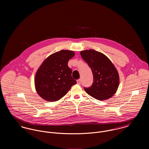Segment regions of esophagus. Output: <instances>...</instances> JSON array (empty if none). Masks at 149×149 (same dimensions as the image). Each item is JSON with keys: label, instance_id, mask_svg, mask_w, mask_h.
Wrapping results in <instances>:
<instances>
[{"label": "esophagus", "instance_id": "obj_1", "mask_svg": "<svg viewBox=\"0 0 149 149\" xmlns=\"http://www.w3.org/2000/svg\"><path fill=\"white\" fill-rule=\"evenodd\" d=\"M77 84H81V80L80 79H78L77 80Z\"/></svg>", "mask_w": 149, "mask_h": 149}]
</instances>
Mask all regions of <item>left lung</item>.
Returning a JSON list of instances; mask_svg holds the SVG:
<instances>
[{"label":"left lung","mask_w":149,"mask_h":149,"mask_svg":"<svg viewBox=\"0 0 149 149\" xmlns=\"http://www.w3.org/2000/svg\"><path fill=\"white\" fill-rule=\"evenodd\" d=\"M83 59L91 69L93 82L85 92L97 100H104L112 97L116 92L119 84L118 71L110 60L94 50H86L80 53Z\"/></svg>","instance_id":"left-lung-1"}]
</instances>
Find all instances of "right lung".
<instances>
[{"instance_id":"right-lung-1","label":"right lung","mask_w":149,"mask_h":149,"mask_svg":"<svg viewBox=\"0 0 149 149\" xmlns=\"http://www.w3.org/2000/svg\"><path fill=\"white\" fill-rule=\"evenodd\" d=\"M74 56L71 50H62L49 56L38 69L35 86L38 95L49 102L57 101L77 83L72 77L69 60Z\"/></svg>"}]
</instances>
